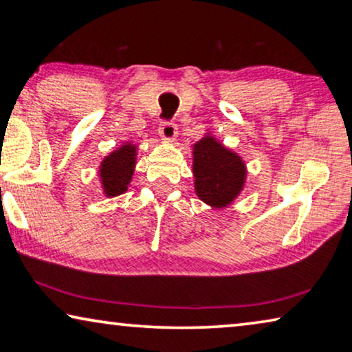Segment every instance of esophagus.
<instances>
[{"mask_svg": "<svg viewBox=\"0 0 352 352\" xmlns=\"http://www.w3.org/2000/svg\"><path fill=\"white\" fill-rule=\"evenodd\" d=\"M158 134H160V138L163 139V141L173 142L177 136L176 124L171 122H163L160 126H158Z\"/></svg>", "mask_w": 352, "mask_h": 352, "instance_id": "34e87169", "label": "esophagus"}]
</instances>
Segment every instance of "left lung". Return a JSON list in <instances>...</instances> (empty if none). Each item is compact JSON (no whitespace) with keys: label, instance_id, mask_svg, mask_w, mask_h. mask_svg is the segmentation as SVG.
Wrapping results in <instances>:
<instances>
[{"label":"left lung","instance_id":"8db88e82","mask_svg":"<svg viewBox=\"0 0 352 352\" xmlns=\"http://www.w3.org/2000/svg\"><path fill=\"white\" fill-rule=\"evenodd\" d=\"M195 194L211 208H226L240 195L247 179L242 157L206 133L192 148Z\"/></svg>","mask_w":352,"mask_h":352}]
</instances>
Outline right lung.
<instances>
[{
    "mask_svg": "<svg viewBox=\"0 0 352 352\" xmlns=\"http://www.w3.org/2000/svg\"><path fill=\"white\" fill-rule=\"evenodd\" d=\"M138 146L124 142L100 162L99 177L105 197H117L128 190L136 166Z\"/></svg>",
    "mask_w": 352,
    "mask_h": 352,
    "instance_id": "add662e5",
    "label": "right lung"
}]
</instances>
